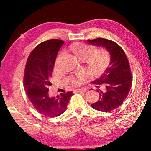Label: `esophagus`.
<instances>
[{"label": "esophagus", "mask_w": 151, "mask_h": 151, "mask_svg": "<svg viewBox=\"0 0 151 151\" xmlns=\"http://www.w3.org/2000/svg\"><path fill=\"white\" fill-rule=\"evenodd\" d=\"M76 92H80V93H85L86 91V88H80V89L76 90Z\"/></svg>", "instance_id": "obj_1"}]
</instances>
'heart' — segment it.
<instances>
[{"mask_svg": "<svg viewBox=\"0 0 151 151\" xmlns=\"http://www.w3.org/2000/svg\"><path fill=\"white\" fill-rule=\"evenodd\" d=\"M70 49L78 59L80 60H86L88 71L94 75L103 73L110 63V54L106 49L95 51L93 47L82 42L73 43L70 47ZM84 78V75H80L78 78L72 80L71 83L74 86H78Z\"/></svg>", "mask_w": 151, "mask_h": 151, "instance_id": "1", "label": "heart"}]
</instances>
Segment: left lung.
Instances as JSON below:
<instances>
[{
  "instance_id": "left-lung-1",
  "label": "left lung",
  "mask_w": 151,
  "mask_h": 151,
  "mask_svg": "<svg viewBox=\"0 0 151 151\" xmlns=\"http://www.w3.org/2000/svg\"><path fill=\"white\" fill-rule=\"evenodd\" d=\"M88 44L102 47L110 54V63L104 72L93 81L97 87L104 86L103 90H98L100 98L91 104L96 110L110 112L120 106L129 94L132 85L131 69L123 49L110 40L99 38L87 40Z\"/></svg>"
}]
</instances>
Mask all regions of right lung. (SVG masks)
<instances>
[{
    "label": "right lung",
    "instance_id": "1",
    "mask_svg": "<svg viewBox=\"0 0 151 151\" xmlns=\"http://www.w3.org/2000/svg\"><path fill=\"white\" fill-rule=\"evenodd\" d=\"M64 42L51 39L35 47L27 61L24 75L26 94L35 109L41 114L51 117L59 116L67 110L73 93L72 91L51 97L48 93L51 74L58 53Z\"/></svg>",
    "mask_w": 151,
    "mask_h": 151
}]
</instances>
